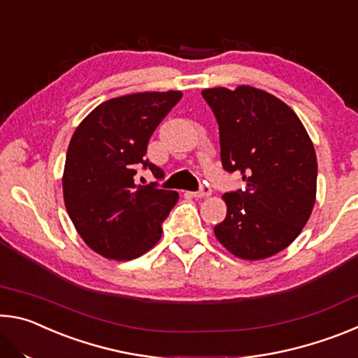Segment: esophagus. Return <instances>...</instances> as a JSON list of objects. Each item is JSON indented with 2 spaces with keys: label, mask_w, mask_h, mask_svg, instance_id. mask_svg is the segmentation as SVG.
<instances>
[{
  "label": "esophagus",
  "mask_w": 358,
  "mask_h": 358,
  "mask_svg": "<svg viewBox=\"0 0 358 358\" xmlns=\"http://www.w3.org/2000/svg\"><path fill=\"white\" fill-rule=\"evenodd\" d=\"M210 194H211V187L208 185H202L201 189H199L197 192H192V196L197 199H205V197H208Z\"/></svg>",
  "instance_id": "34e87169"
}]
</instances>
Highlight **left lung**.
Instances as JSON below:
<instances>
[{
	"label": "left lung",
	"instance_id": "1",
	"mask_svg": "<svg viewBox=\"0 0 358 358\" xmlns=\"http://www.w3.org/2000/svg\"><path fill=\"white\" fill-rule=\"evenodd\" d=\"M202 96L220 124L224 171L246 183L222 196L227 215L216 238L240 259L273 256L299 237L316 202L311 138L292 108L262 90L241 85Z\"/></svg>",
	"mask_w": 358,
	"mask_h": 358
}]
</instances>
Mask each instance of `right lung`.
<instances>
[{
	"label": "right lung",
	"mask_w": 358,
	"mask_h": 358,
	"mask_svg": "<svg viewBox=\"0 0 358 358\" xmlns=\"http://www.w3.org/2000/svg\"><path fill=\"white\" fill-rule=\"evenodd\" d=\"M181 92L136 93L102 102L77 126L66 155L64 205L93 251L136 259L161 238L162 222L178 201L157 181L136 183L138 169L156 180L162 169L147 159L151 134L181 99Z\"/></svg>",
	"instance_id": "right-lung-1"
}]
</instances>
